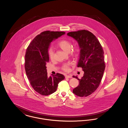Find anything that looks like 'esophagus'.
Instances as JSON below:
<instances>
[{
	"label": "esophagus",
	"instance_id": "obj_1",
	"mask_svg": "<svg viewBox=\"0 0 128 128\" xmlns=\"http://www.w3.org/2000/svg\"><path fill=\"white\" fill-rule=\"evenodd\" d=\"M65 77L66 78H72V76L71 75H66Z\"/></svg>",
	"mask_w": 128,
	"mask_h": 128
}]
</instances>
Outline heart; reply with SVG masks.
I'll return each mask as SVG.
<instances>
[{"label": "heart", "instance_id": "heart-1", "mask_svg": "<svg viewBox=\"0 0 128 128\" xmlns=\"http://www.w3.org/2000/svg\"><path fill=\"white\" fill-rule=\"evenodd\" d=\"M58 46L60 48L66 52H69L72 48V44L70 41L67 39H62L60 40L57 44ZM80 51V48L78 46H75L72 51V53L75 56H78L79 54ZM49 58L51 60H53L54 59V51L52 48H49L48 50ZM71 66V64L70 63H66L62 65V70L66 72H69L70 70V67Z\"/></svg>", "mask_w": 128, "mask_h": 128}]
</instances>
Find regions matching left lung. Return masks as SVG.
<instances>
[{"mask_svg":"<svg viewBox=\"0 0 128 128\" xmlns=\"http://www.w3.org/2000/svg\"><path fill=\"white\" fill-rule=\"evenodd\" d=\"M67 34L79 44L80 49L77 67L84 72L81 79L73 76L79 80V84L73 92L80 97H86L97 89L102 79L106 67L103 49L96 37L89 30L71 32Z\"/></svg>","mask_w":128,"mask_h":128,"instance_id":"1","label":"left lung"}]
</instances>
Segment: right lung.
I'll list each match as a JSON object with an SVG mask.
<instances>
[{
    "label": "right lung",
    "instance_id": "add662e5",
    "mask_svg": "<svg viewBox=\"0 0 128 128\" xmlns=\"http://www.w3.org/2000/svg\"><path fill=\"white\" fill-rule=\"evenodd\" d=\"M64 32L46 30L42 32L32 40L25 55V70L30 85L34 91L43 96L56 91L58 84L65 79L57 73L48 76L46 64L49 60L48 50L50 43L65 34Z\"/></svg>",
    "mask_w": 128,
    "mask_h": 128
}]
</instances>
